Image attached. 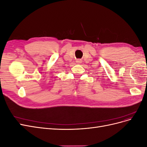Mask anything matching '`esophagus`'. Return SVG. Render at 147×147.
Instances as JSON below:
<instances>
[{
	"mask_svg": "<svg viewBox=\"0 0 147 147\" xmlns=\"http://www.w3.org/2000/svg\"><path fill=\"white\" fill-rule=\"evenodd\" d=\"M77 63H80V62H81V61H79V60L77 61Z\"/></svg>",
	"mask_w": 147,
	"mask_h": 147,
	"instance_id": "esophagus-1",
	"label": "esophagus"
}]
</instances>
